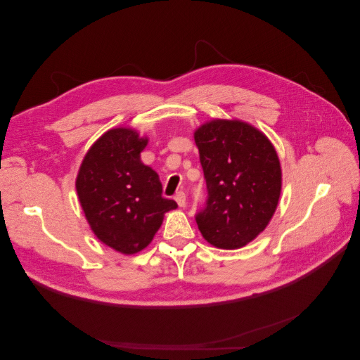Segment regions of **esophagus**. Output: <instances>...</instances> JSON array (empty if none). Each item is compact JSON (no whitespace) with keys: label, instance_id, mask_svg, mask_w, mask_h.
Wrapping results in <instances>:
<instances>
[{"label":"esophagus","instance_id":"obj_1","mask_svg":"<svg viewBox=\"0 0 360 360\" xmlns=\"http://www.w3.org/2000/svg\"><path fill=\"white\" fill-rule=\"evenodd\" d=\"M174 200L177 201V204L180 207H184V205H186V193H184V192H177L176 197H174Z\"/></svg>","mask_w":360,"mask_h":360}]
</instances>
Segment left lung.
<instances>
[{
    "label": "left lung",
    "instance_id": "8db88e82",
    "mask_svg": "<svg viewBox=\"0 0 360 360\" xmlns=\"http://www.w3.org/2000/svg\"><path fill=\"white\" fill-rule=\"evenodd\" d=\"M207 200L195 214L207 242L237 249L264 230L281 195L279 159L270 141L243 122L213 120L195 132Z\"/></svg>",
    "mask_w": 360,
    "mask_h": 360
}]
</instances>
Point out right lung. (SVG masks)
Here are the masks:
<instances>
[{
  "mask_svg": "<svg viewBox=\"0 0 360 360\" xmlns=\"http://www.w3.org/2000/svg\"><path fill=\"white\" fill-rule=\"evenodd\" d=\"M147 139L132 129L108 130L85 155L76 179L79 202L101 242L122 254L144 249L177 202L162 197L158 174L139 153Z\"/></svg>",
  "mask_w": 360,
  "mask_h": 360,
  "instance_id": "add662e5",
  "label": "right lung"
}]
</instances>
